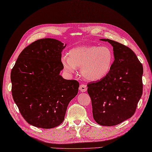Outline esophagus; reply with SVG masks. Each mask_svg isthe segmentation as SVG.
Segmentation results:
<instances>
[{"mask_svg": "<svg viewBox=\"0 0 152 152\" xmlns=\"http://www.w3.org/2000/svg\"><path fill=\"white\" fill-rule=\"evenodd\" d=\"M87 85L85 84H81V85L79 86V91L80 92H85V91H87Z\"/></svg>", "mask_w": 152, "mask_h": 152, "instance_id": "esophagus-1", "label": "esophagus"}]
</instances>
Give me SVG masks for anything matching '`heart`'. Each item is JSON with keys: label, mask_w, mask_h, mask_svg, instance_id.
Instances as JSON below:
<instances>
[{"label": "heart", "mask_w": 152, "mask_h": 152, "mask_svg": "<svg viewBox=\"0 0 152 152\" xmlns=\"http://www.w3.org/2000/svg\"><path fill=\"white\" fill-rule=\"evenodd\" d=\"M67 56L61 58L65 71L73 73L81 67V73L88 81H98L108 75L113 66L114 56L107 46L81 45L69 50Z\"/></svg>", "instance_id": "obj_1"}]
</instances>
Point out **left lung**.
<instances>
[{
	"label": "left lung",
	"instance_id": "left-lung-1",
	"mask_svg": "<svg viewBox=\"0 0 152 152\" xmlns=\"http://www.w3.org/2000/svg\"><path fill=\"white\" fill-rule=\"evenodd\" d=\"M113 47L114 61L104 78L87 85L93 118L102 126H115L131 118L142 95L143 66L134 51L121 43L101 39Z\"/></svg>",
	"mask_w": 152,
	"mask_h": 152
}]
</instances>
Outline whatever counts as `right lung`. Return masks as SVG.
I'll return each instance as SVG.
<instances>
[{
    "label": "right lung",
    "mask_w": 152,
    "mask_h": 152,
    "mask_svg": "<svg viewBox=\"0 0 152 152\" xmlns=\"http://www.w3.org/2000/svg\"><path fill=\"white\" fill-rule=\"evenodd\" d=\"M65 46L56 39L36 40L22 50L11 71L14 101L34 126L50 129L61 124L69 103L78 93V81L59 75Z\"/></svg>",
    "instance_id": "right-lung-1"
}]
</instances>
